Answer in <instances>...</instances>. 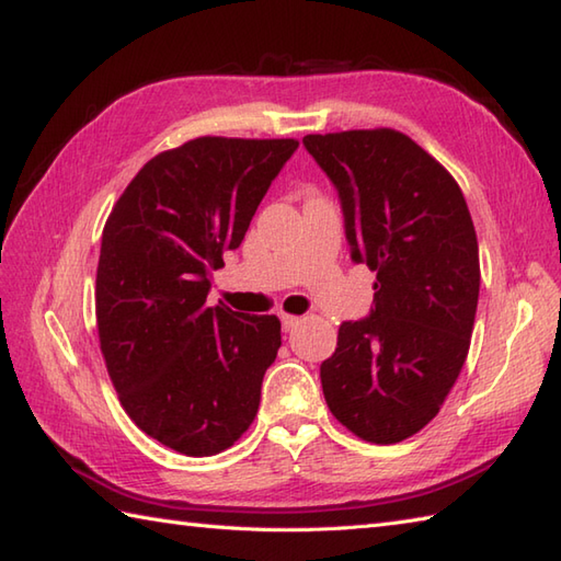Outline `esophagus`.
<instances>
[{
  "label": "esophagus",
  "instance_id": "obj_1",
  "mask_svg": "<svg viewBox=\"0 0 561 561\" xmlns=\"http://www.w3.org/2000/svg\"><path fill=\"white\" fill-rule=\"evenodd\" d=\"M279 320H282V328H284V332H289V330H294L296 325L301 323V318H299V316H289V313H282V316H279Z\"/></svg>",
  "mask_w": 561,
  "mask_h": 561
}]
</instances>
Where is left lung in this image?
Listing matches in <instances>:
<instances>
[{
	"label": "left lung",
	"mask_w": 561,
	"mask_h": 561,
	"mask_svg": "<svg viewBox=\"0 0 561 561\" xmlns=\"http://www.w3.org/2000/svg\"><path fill=\"white\" fill-rule=\"evenodd\" d=\"M304 147L337 187L352 260L376 272L374 308L340 325L320 364L330 412L364 440L420 432L470 350L480 250L453 175L396 129L306 135Z\"/></svg>",
	"instance_id": "8db88e82"
}]
</instances>
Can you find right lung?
<instances>
[{
  "label": "right lung",
  "mask_w": 561,
  "mask_h": 561,
  "mask_svg": "<svg viewBox=\"0 0 561 561\" xmlns=\"http://www.w3.org/2000/svg\"><path fill=\"white\" fill-rule=\"evenodd\" d=\"M296 149V139H190L147 161L105 221L103 359L129 420L183 456H217L257 414L282 323L207 306L209 277Z\"/></svg>",
  "instance_id": "obj_1"
}]
</instances>
